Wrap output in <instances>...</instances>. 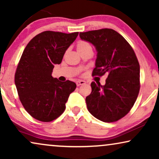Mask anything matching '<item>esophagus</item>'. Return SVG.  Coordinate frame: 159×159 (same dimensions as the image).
<instances>
[{
	"label": "esophagus",
	"mask_w": 159,
	"mask_h": 159,
	"mask_svg": "<svg viewBox=\"0 0 159 159\" xmlns=\"http://www.w3.org/2000/svg\"><path fill=\"white\" fill-rule=\"evenodd\" d=\"M86 82L85 81H84V80H78V81H77V82H76V84H77V86L82 85V84H84Z\"/></svg>",
	"instance_id": "obj_1"
}]
</instances>
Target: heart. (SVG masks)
I'll list each match as a JSON object with an SVG mask.
<instances>
[{
	"mask_svg": "<svg viewBox=\"0 0 159 159\" xmlns=\"http://www.w3.org/2000/svg\"><path fill=\"white\" fill-rule=\"evenodd\" d=\"M90 48L91 45L85 41H79L77 44V49L78 52H81L85 49Z\"/></svg>",
	"mask_w": 159,
	"mask_h": 159,
	"instance_id": "heart-1",
	"label": "heart"
}]
</instances>
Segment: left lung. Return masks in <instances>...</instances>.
Segmentation results:
<instances>
[{
  "instance_id": "1",
  "label": "left lung",
  "mask_w": 159,
  "mask_h": 159,
  "mask_svg": "<svg viewBox=\"0 0 159 159\" xmlns=\"http://www.w3.org/2000/svg\"><path fill=\"white\" fill-rule=\"evenodd\" d=\"M82 40L97 51L93 76H108L106 84L93 82L86 97L89 112L104 122H114L127 115L140 91V64L127 40L111 29L80 32Z\"/></svg>"
}]
</instances>
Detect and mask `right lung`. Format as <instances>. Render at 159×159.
Segmentation results:
<instances>
[{
	"label": "right lung",
	"instance_id": "right-lung-1",
	"mask_svg": "<svg viewBox=\"0 0 159 159\" xmlns=\"http://www.w3.org/2000/svg\"><path fill=\"white\" fill-rule=\"evenodd\" d=\"M78 33L45 31L34 37L23 51L15 84L24 108L35 119L48 122L57 119L76 89L75 82H60L52 77V72Z\"/></svg>",
	"mask_w": 159,
	"mask_h": 159
}]
</instances>
